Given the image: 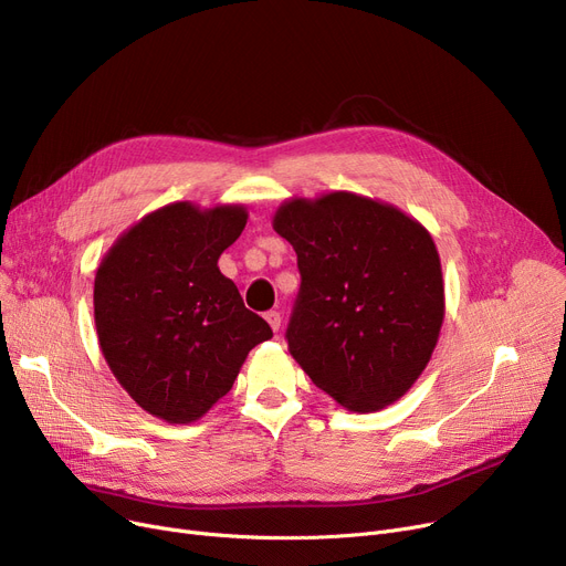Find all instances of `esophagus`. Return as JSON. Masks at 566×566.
I'll list each match as a JSON object with an SVG mask.
<instances>
[{
	"label": "esophagus",
	"instance_id": "1",
	"mask_svg": "<svg viewBox=\"0 0 566 566\" xmlns=\"http://www.w3.org/2000/svg\"><path fill=\"white\" fill-rule=\"evenodd\" d=\"M263 316H265L268 325H271V328L277 333V331H280V325H282V314H280L277 310H271V312H265Z\"/></svg>",
	"mask_w": 566,
	"mask_h": 566
}]
</instances>
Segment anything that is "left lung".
Listing matches in <instances>:
<instances>
[{"label":"left lung","mask_w":566,"mask_h":566,"mask_svg":"<svg viewBox=\"0 0 566 566\" xmlns=\"http://www.w3.org/2000/svg\"><path fill=\"white\" fill-rule=\"evenodd\" d=\"M273 229L298 254L289 350L316 388L353 412L401 399L444 316L431 233L399 208L353 192L284 201Z\"/></svg>","instance_id":"8db88e82"}]
</instances>
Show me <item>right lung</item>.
I'll use <instances>...</instances> for the list:
<instances>
[{
	"label": "right lung",
	"instance_id": "1",
	"mask_svg": "<svg viewBox=\"0 0 566 566\" xmlns=\"http://www.w3.org/2000/svg\"><path fill=\"white\" fill-rule=\"evenodd\" d=\"M245 222V206L176 201L130 227L98 265L101 350L122 388L165 422L199 420L273 337L218 268Z\"/></svg>",
	"mask_w": 566,
	"mask_h": 566
}]
</instances>
